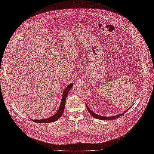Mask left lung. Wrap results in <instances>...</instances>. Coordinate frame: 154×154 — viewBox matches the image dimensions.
Masks as SVG:
<instances>
[{"instance_id":"obj_1","label":"left lung","mask_w":154,"mask_h":154,"mask_svg":"<svg viewBox=\"0 0 154 154\" xmlns=\"http://www.w3.org/2000/svg\"><path fill=\"white\" fill-rule=\"evenodd\" d=\"M86 105V107H87V109H88V112H89V113L93 116V117H94V118H97V119H99V120H113V119H116V118H118V117H120V116H121L122 115H123L124 113H125L128 110H129V109L131 108V107H129L128 110H126L124 113H123L122 114H119V115H115V116H100V115H97V114H96V113H94L93 112H92L90 109H89V108L88 107V105Z\"/></svg>"}]
</instances>
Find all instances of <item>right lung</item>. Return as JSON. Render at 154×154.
<instances>
[{
	"label": "right lung",
	"instance_id": "obj_1",
	"mask_svg": "<svg viewBox=\"0 0 154 154\" xmlns=\"http://www.w3.org/2000/svg\"><path fill=\"white\" fill-rule=\"evenodd\" d=\"M73 84H69L65 89L63 96H62V101H61V103L60 105V107H59V109L58 110V112L53 116L46 118V119H41V120H33L31 119L32 121H33L34 122H36L37 123H51V122H54L57 121L59 118H60L61 116L62 115V114L64 112V109L65 107V102H66V98L67 97L68 93L70 89L72 88Z\"/></svg>",
	"mask_w": 154,
	"mask_h": 154
}]
</instances>
